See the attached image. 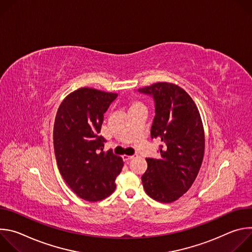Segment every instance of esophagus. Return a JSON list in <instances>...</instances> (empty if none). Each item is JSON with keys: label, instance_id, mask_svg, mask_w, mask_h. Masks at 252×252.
Returning a JSON list of instances; mask_svg holds the SVG:
<instances>
[{"label": "esophagus", "instance_id": "esophagus-1", "mask_svg": "<svg viewBox=\"0 0 252 252\" xmlns=\"http://www.w3.org/2000/svg\"><path fill=\"white\" fill-rule=\"evenodd\" d=\"M136 158L135 155H134V156H124V157H123V159H124V161L127 162V161H129L130 159H132V158Z\"/></svg>", "mask_w": 252, "mask_h": 252}]
</instances>
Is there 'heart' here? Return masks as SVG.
I'll use <instances>...</instances> for the list:
<instances>
[{
    "label": "heart",
    "instance_id": "heart-1",
    "mask_svg": "<svg viewBox=\"0 0 252 252\" xmlns=\"http://www.w3.org/2000/svg\"><path fill=\"white\" fill-rule=\"evenodd\" d=\"M141 106H143V104L140 101H138L136 99H131L128 102V111L133 110V109H137V107H141Z\"/></svg>",
    "mask_w": 252,
    "mask_h": 252
}]
</instances>
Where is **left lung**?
<instances>
[{"label": "left lung", "instance_id": "8db88e82", "mask_svg": "<svg viewBox=\"0 0 252 252\" xmlns=\"http://www.w3.org/2000/svg\"><path fill=\"white\" fill-rule=\"evenodd\" d=\"M138 92L154 98L151 137L161 142L160 158H147L141 182L149 196L172 202L189 189L201 166L204 132L200 115L189 94L173 84L157 83Z\"/></svg>", "mask_w": 252, "mask_h": 252}]
</instances>
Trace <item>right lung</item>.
<instances>
[{
  "mask_svg": "<svg viewBox=\"0 0 252 252\" xmlns=\"http://www.w3.org/2000/svg\"><path fill=\"white\" fill-rule=\"evenodd\" d=\"M117 94L83 88L61 103L54 125V149L59 170L79 197L98 201L116 189L124 166L112 150L103 153L106 140L99 134L103 115Z\"/></svg>",
  "mask_w": 252,
  "mask_h": 252,
  "instance_id": "right-lung-1",
  "label": "right lung"
}]
</instances>
